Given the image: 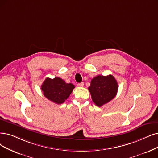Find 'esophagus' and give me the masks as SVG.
Listing matches in <instances>:
<instances>
[{
	"instance_id": "34e87169",
	"label": "esophagus",
	"mask_w": 158,
	"mask_h": 158,
	"mask_svg": "<svg viewBox=\"0 0 158 158\" xmlns=\"http://www.w3.org/2000/svg\"><path fill=\"white\" fill-rule=\"evenodd\" d=\"M84 82H81V83H78V84H77V85H78V87H83V86H84Z\"/></svg>"
}]
</instances>
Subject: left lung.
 I'll return each instance as SVG.
<instances>
[{"instance_id":"obj_1","label":"left lung","mask_w":158,"mask_h":158,"mask_svg":"<svg viewBox=\"0 0 158 158\" xmlns=\"http://www.w3.org/2000/svg\"><path fill=\"white\" fill-rule=\"evenodd\" d=\"M93 102L101 107L109 102L117 93L118 84L113 75H98L91 80L88 87Z\"/></svg>"}]
</instances>
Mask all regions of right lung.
<instances>
[{
  "label": "right lung",
  "mask_w": 158,
  "mask_h": 158,
  "mask_svg": "<svg viewBox=\"0 0 158 158\" xmlns=\"http://www.w3.org/2000/svg\"><path fill=\"white\" fill-rule=\"evenodd\" d=\"M43 93L47 99L52 102L61 104L70 96L74 85L71 83L67 84L60 78L53 79L47 78L41 85Z\"/></svg>",
  "instance_id": "add662e5"
}]
</instances>
